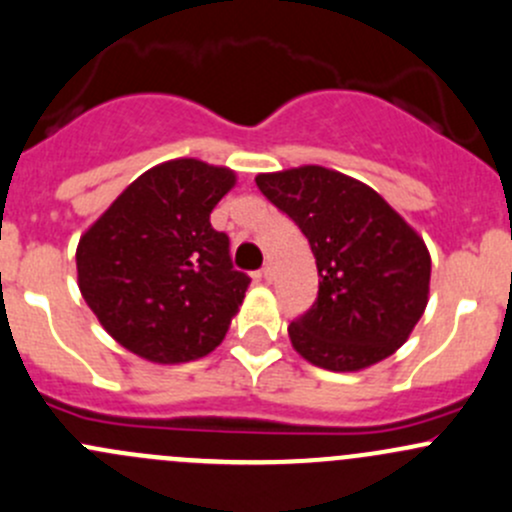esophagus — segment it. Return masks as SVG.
I'll return each instance as SVG.
<instances>
[{
    "label": "esophagus",
    "instance_id": "obj_1",
    "mask_svg": "<svg viewBox=\"0 0 512 512\" xmlns=\"http://www.w3.org/2000/svg\"><path fill=\"white\" fill-rule=\"evenodd\" d=\"M260 277H262V282H272V280H275V270H272V265L262 267Z\"/></svg>",
    "mask_w": 512,
    "mask_h": 512
}]
</instances>
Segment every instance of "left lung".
<instances>
[{
  "mask_svg": "<svg viewBox=\"0 0 512 512\" xmlns=\"http://www.w3.org/2000/svg\"><path fill=\"white\" fill-rule=\"evenodd\" d=\"M257 188L307 237L319 292L289 324L314 366L359 371L409 339L428 302L431 257L376 190L322 165L262 173Z\"/></svg>",
  "mask_w": 512,
  "mask_h": 512,
  "instance_id": "1",
  "label": "left lung"
}]
</instances>
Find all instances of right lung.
Instances as JSON below:
<instances>
[{"label":"right lung","instance_id":"obj_1","mask_svg":"<svg viewBox=\"0 0 512 512\" xmlns=\"http://www.w3.org/2000/svg\"><path fill=\"white\" fill-rule=\"evenodd\" d=\"M235 173L195 158L146 170L86 230L79 289L101 327L158 364L210 354L225 339L250 277L210 213Z\"/></svg>","mask_w":512,"mask_h":512}]
</instances>
